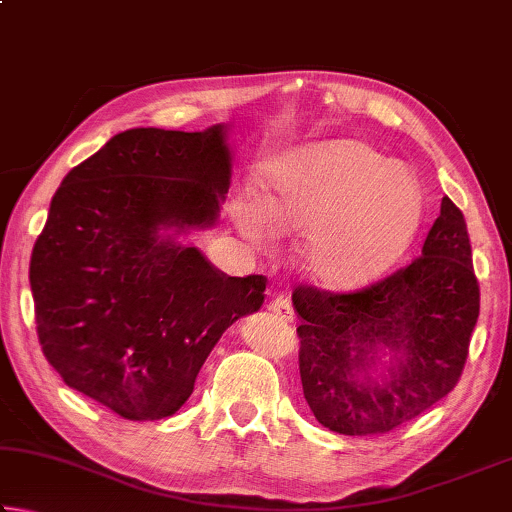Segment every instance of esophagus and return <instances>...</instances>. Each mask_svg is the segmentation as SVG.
<instances>
[{
    "instance_id": "obj_1",
    "label": "esophagus",
    "mask_w": 512,
    "mask_h": 512,
    "mask_svg": "<svg viewBox=\"0 0 512 512\" xmlns=\"http://www.w3.org/2000/svg\"><path fill=\"white\" fill-rule=\"evenodd\" d=\"M268 311H271V314H275L277 318L287 320V323H291V320H293V307H291V302H289L287 296H277L275 300H271V305H268Z\"/></svg>"
}]
</instances>
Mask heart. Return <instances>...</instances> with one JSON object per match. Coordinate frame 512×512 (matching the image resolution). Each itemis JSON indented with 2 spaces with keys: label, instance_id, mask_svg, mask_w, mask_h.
<instances>
[{
  "label": "heart",
  "instance_id": "1",
  "mask_svg": "<svg viewBox=\"0 0 512 512\" xmlns=\"http://www.w3.org/2000/svg\"><path fill=\"white\" fill-rule=\"evenodd\" d=\"M422 219L413 173L359 142L309 146L275 164L271 196L246 189L235 203L244 237L264 241L268 228L307 235L302 264L329 289H359L384 275Z\"/></svg>",
  "mask_w": 512,
  "mask_h": 512
}]
</instances>
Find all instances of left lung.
<instances>
[{
    "instance_id": "8db88e82",
    "label": "left lung",
    "mask_w": 512,
    "mask_h": 512,
    "mask_svg": "<svg viewBox=\"0 0 512 512\" xmlns=\"http://www.w3.org/2000/svg\"><path fill=\"white\" fill-rule=\"evenodd\" d=\"M291 300L302 393L323 427L375 436L418 418L454 391L479 318L463 212L445 196L422 255L384 280L352 293L298 284ZM386 347L392 366L379 369Z\"/></svg>"
}]
</instances>
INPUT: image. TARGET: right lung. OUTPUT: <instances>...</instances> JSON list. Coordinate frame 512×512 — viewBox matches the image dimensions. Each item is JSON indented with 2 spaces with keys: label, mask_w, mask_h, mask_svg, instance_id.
Returning <instances> with one entry per match:
<instances>
[{
  "label": "right lung",
  "mask_w": 512,
  "mask_h": 512,
  "mask_svg": "<svg viewBox=\"0 0 512 512\" xmlns=\"http://www.w3.org/2000/svg\"><path fill=\"white\" fill-rule=\"evenodd\" d=\"M225 126L131 128L67 173L36 239L38 341L74 391L126 420H162L266 277H230L178 235L212 228L230 187Z\"/></svg>",
  "instance_id": "obj_1"
}]
</instances>
